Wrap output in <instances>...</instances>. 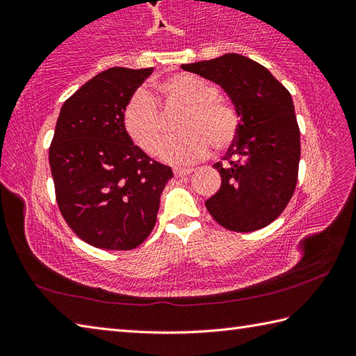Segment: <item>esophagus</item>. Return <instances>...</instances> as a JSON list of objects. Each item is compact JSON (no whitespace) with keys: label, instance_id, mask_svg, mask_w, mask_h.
Here are the masks:
<instances>
[{"label":"esophagus","instance_id":"34e87169","mask_svg":"<svg viewBox=\"0 0 356 356\" xmlns=\"http://www.w3.org/2000/svg\"><path fill=\"white\" fill-rule=\"evenodd\" d=\"M191 172H193V168H174V176L176 177L188 176Z\"/></svg>","mask_w":356,"mask_h":356}]
</instances>
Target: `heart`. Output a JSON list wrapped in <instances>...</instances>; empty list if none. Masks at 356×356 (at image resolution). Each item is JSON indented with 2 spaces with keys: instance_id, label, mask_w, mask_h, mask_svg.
I'll return each mask as SVG.
<instances>
[{
  "instance_id": "1",
  "label": "heart",
  "mask_w": 356,
  "mask_h": 356,
  "mask_svg": "<svg viewBox=\"0 0 356 356\" xmlns=\"http://www.w3.org/2000/svg\"><path fill=\"white\" fill-rule=\"evenodd\" d=\"M166 100L186 106L179 130L184 131L166 140L159 156L168 163L185 165L207 156L210 146L226 149L237 135L238 118L234 108L216 99V89L202 78L191 74H176L156 84ZM129 136L144 152L155 154L163 136V119L155 99L146 89L134 92L122 113Z\"/></svg>"
}]
</instances>
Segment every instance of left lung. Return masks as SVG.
Wrapping results in <instances>:
<instances>
[{
    "mask_svg": "<svg viewBox=\"0 0 356 356\" xmlns=\"http://www.w3.org/2000/svg\"><path fill=\"white\" fill-rule=\"evenodd\" d=\"M180 67L221 86L240 118L226 161L213 165L221 186L206 201L209 213L229 231L268 226L297 185L300 129L291 92L272 72L238 53Z\"/></svg>",
    "mask_w": 356,
    "mask_h": 356,
    "instance_id": "obj_1",
    "label": "left lung"
}]
</instances>
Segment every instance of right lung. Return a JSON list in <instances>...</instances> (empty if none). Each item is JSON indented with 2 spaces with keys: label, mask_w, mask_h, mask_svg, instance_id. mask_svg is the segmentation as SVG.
I'll list each match as a JSON object with an SVG mask.
<instances>
[{
  "label": "right lung",
  "mask_w": 356,
  "mask_h": 356,
  "mask_svg": "<svg viewBox=\"0 0 356 356\" xmlns=\"http://www.w3.org/2000/svg\"><path fill=\"white\" fill-rule=\"evenodd\" d=\"M113 67L64 102L48 160L59 210L72 231L102 250H134L152 232L170 166L135 146L122 122L131 95L152 74Z\"/></svg>",
  "instance_id": "obj_1"
}]
</instances>
